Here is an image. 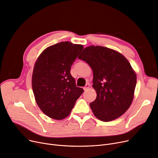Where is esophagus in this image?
Listing matches in <instances>:
<instances>
[{"label": "esophagus", "instance_id": "1", "mask_svg": "<svg viewBox=\"0 0 158 158\" xmlns=\"http://www.w3.org/2000/svg\"><path fill=\"white\" fill-rule=\"evenodd\" d=\"M89 87H90V84H87L85 85V87H84V89L85 90V91H86V90H87L89 88Z\"/></svg>", "mask_w": 158, "mask_h": 158}]
</instances>
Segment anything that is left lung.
<instances>
[{
    "label": "left lung",
    "mask_w": 158,
    "mask_h": 158,
    "mask_svg": "<svg viewBox=\"0 0 158 158\" xmlns=\"http://www.w3.org/2000/svg\"><path fill=\"white\" fill-rule=\"evenodd\" d=\"M78 58L93 72L97 96L89 106L94 115L103 122L123 115L132 102L136 85V73L127 59L116 51L98 46L85 48Z\"/></svg>",
    "instance_id": "1"
}]
</instances>
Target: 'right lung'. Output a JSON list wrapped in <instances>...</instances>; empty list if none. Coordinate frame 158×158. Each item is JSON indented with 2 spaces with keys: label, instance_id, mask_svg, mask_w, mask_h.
<instances>
[{
  "label": "right lung",
  "instance_id": "right-lung-1",
  "mask_svg": "<svg viewBox=\"0 0 158 158\" xmlns=\"http://www.w3.org/2000/svg\"><path fill=\"white\" fill-rule=\"evenodd\" d=\"M80 44L62 42L46 48L37 58L32 75L36 102L44 113L60 120L68 116L84 89L76 85L71 67L83 50Z\"/></svg>",
  "mask_w": 158,
  "mask_h": 158
}]
</instances>
